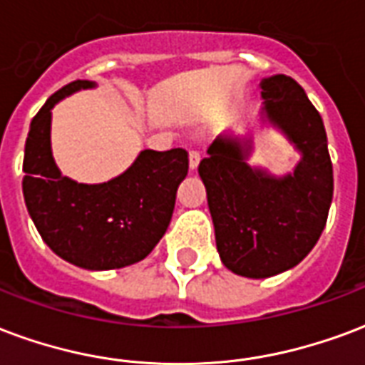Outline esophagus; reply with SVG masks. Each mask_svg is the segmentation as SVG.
<instances>
[{
  "label": "esophagus",
  "instance_id": "1",
  "mask_svg": "<svg viewBox=\"0 0 365 365\" xmlns=\"http://www.w3.org/2000/svg\"><path fill=\"white\" fill-rule=\"evenodd\" d=\"M199 160H201V153L191 150L190 153V170H195L197 166H199Z\"/></svg>",
  "mask_w": 365,
  "mask_h": 365
}]
</instances>
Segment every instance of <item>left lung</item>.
Here are the masks:
<instances>
[{"label":"left lung","instance_id":"1","mask_svg":"<svg viewBox=\"0 0 365 365\" xmlns=\"http://www.w3.org/2000/svg\"><path fill=\"white\" fill-rule=\"evenodd\" d=\"M263 114L302 153L294 174L274 178L247 164L251 145L220 137L199 162L226 269L267 279L292 269L317 244L333 201V162L319 112L286 75L261 81Z\"/></svg>","mask_w":365,"mask_h":365}]
</instances>
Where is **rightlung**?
I'll list each match as a JSON object with an SVG mask.
<instances>
[{
  "instance_id": "right-lung-1",
  "label": "right lung",
  "mask_w": 365,
  "mask_h": 365,
  "mask_svg": "<svg viewBox=\"0 0 365 365\" xmlns=\"http://www.w3.org/2000/svg\"><path fill=\"white\" fill-rule=\"evenodd\" d=\"M93 86V81H73L32 118L23 195L36 230L56 255L88 271H110L141 261L160 242L190 158L183 148H147L110 182L88 185L61 175L50 147L52 108L67 94Z\"/></svg>"
}]
</instances>
